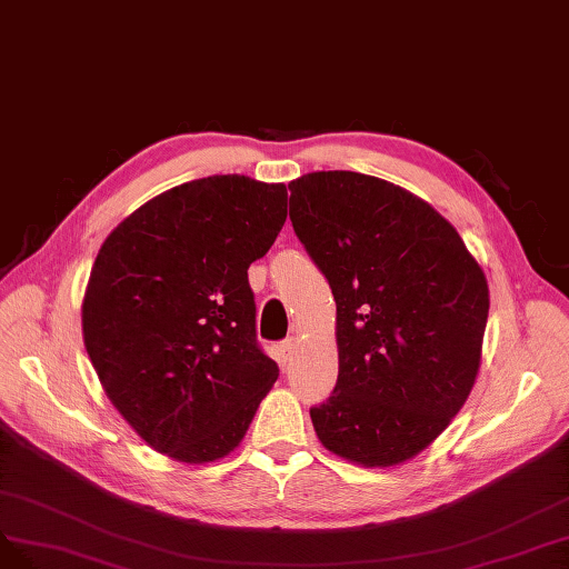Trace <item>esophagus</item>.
<instances>
[{
    "instance_id": "esophagus-1",
    "label": "esophagus",
    "mask_w": 569,
    "mask_h": 569,
    "mask_svg": "<svg viewBox=\"0 0 569 569\" xmlns=\"http://www.w3.org/2000/svg\"><path fill=\"white\" fill-rule=\"evenodd\" d=\"M296 350H298V338H288L279 345V355L283 361H290L292 355H296Z\"/></svg>"
}]
</instances>
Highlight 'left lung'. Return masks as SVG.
<instances>
[{"label":"left lung","mask_w":569,"mask_h":569,"mask_svg":"<svg viewBox=\"0 0 569 569\" xmlns=\"http://www.w3.org/2000/svg\"><path fill=\"white\" fill-rule=\"evenodd\" d=\"M288 189L292 229L336 300L338 382L311 426L350 463H407L478 378L485 271L442 214L392 181L333 170Z\"/></svg>","instance_id":"obj_1"}]
</instances>
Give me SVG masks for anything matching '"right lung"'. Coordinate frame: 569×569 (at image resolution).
Here are the masks:
<instances>
[{"mask_svg": "<svg viewBox=\"0 0 569 569\" xmlns=\"http://www.w3.org/2000/svg\"><path fill=\"white\" fill-rule=\"evenodd\" d=\"M286 187L214 174L164 191L108 233L82 298L106 397L151 449L229 456L279 366L254 338L248 267L277 241Z\"/></svg>", "mask_w": 569, "mask_h": 569, "instance_id": "obj_1", "label": "right lung"}]
</instances>
